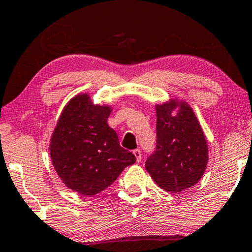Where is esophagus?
Masks as SVG:
<instances>
[{
	"mask_svg": "<svg viewBox=\"0 0 252 252\" xmlns=\"http://www.w3.org/2000/svg\"><path fill=\"white\" fill-rule=\"evenodd\" d=\"M133 154H134V157L136 158V161H138V162H140L141 161V151L140 150H134L133 151Z\"/></svg>",
	"mask_w": 252,
	"mask_h": 252,
	"instance_id": "obj_1",
	"label": "esophagus"
}]
</instances>
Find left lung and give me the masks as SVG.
Segmentation results:
<instances>
[{
    "label": "left lung",
    "mask_w": 252,
    "mask_h": 252,
    "mask_svg": "<svg viewBox=\"0 0 252 252\" xmlns=\"http://www.w3.org/2000/svg\"><path fill=\"white\" fill-rule=\"evenodd\" d=\"M172 100L157 107V146L145 167L159 187L179 192L192 187L208 162L207 141L191 108Z\"/></svg>",
    "instance_id": "obj_1"
}]
</instances>
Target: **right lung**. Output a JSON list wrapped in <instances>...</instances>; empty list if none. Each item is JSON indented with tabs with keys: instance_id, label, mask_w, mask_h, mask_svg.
Masks as SVG:
<instances>
[{
	"instance_id": "1",
	"label": "right lung",
	"mask_w": 252,
	"mask_h": 252,
	"mask_svg": "<svg viewBox=\"0 0 252 252\" xmlns=\"http://www.w3.org/2000/svg\"><path fill=\"white\" fill-rule=\"evenodd\" d=\"M111 108L93 105L79 94L65 106L50 144L56 172L65 185L83 195L98 194L136 161L107 125Z\"/></svg>"
}]
</instances>
